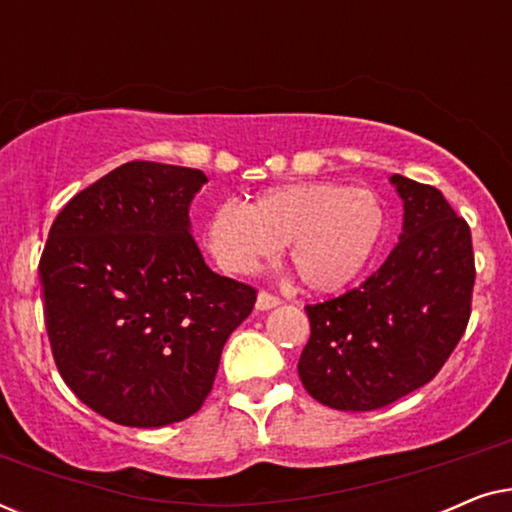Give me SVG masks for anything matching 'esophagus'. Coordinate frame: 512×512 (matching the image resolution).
<instances>
[{
	"label": "esophagus",
	"mask_w": 512,
	"mask_h": 512,
	"mask_svg": "<svg viewBox=\"0 0 512 512\" xmlns=\"http://www.w3.org/2000/svg\"><path fill=\"white\" fill-rule=\"evenodd\" d=\"M277 305H282V300H279L277 296H272V293H268V291H261L256 296V310L265 312V310H272V307H277Z\"/></svg>",
	"instance_id": "obj_1"
}]
</instances>
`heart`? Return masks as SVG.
Masks as SVG:
<instances>
[{
  "mask_svg": "<svg viewBox=\"0 0 512 512\" xmlns=\"http://www.w3.org/2000/svg\"><path fill=\"white\" fill-rule=\"evenodd\" d=\"M387 214L368 188L335 181L270 186L244 209L216 207L205 242L223 270L251 275L289 244V261L307 289L333 293L359 279L384 237Z\"/></svg>",
  "mask_w": 512,
  "mask_h": 512,
  "instance_id": "obj_1",
  "label": "heart"
}]
</instances>
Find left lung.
I'll return each mask as SVG.
<instances>
[{
    "label": "left lung",
    "instance_id": "8db88e82",
    "mask_svg": "<svg viewBox=\"0 0 512 512\" xmlns=\"http://www.w3.org/2000/svg\"><path fill=\"white\" fill-rule=\"evenodd\" d=\"M403 228L382 268L345 296L307 305L298 375L312 398L366 412L431 382L471 317V228L438 188L389 177Z\"/></svg>",
    "mask_w": 512,
    "mask_h": 512
}]
</instances>
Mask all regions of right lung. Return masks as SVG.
<instances>
[{"mask_svg":"<svg viewBox=\"0 0 512 512\" xmlns=\"http://www.w3.org/2000/svg\"><path fill=\"white\" fill-rule=\"evenodd\" d=\"M202 170L132 160L74 195L39 261L44 319L67 387L97 415L153 429L212 391L256 291L209 270L191 230Z\"/></svg>","mask_w":512,"mask_h":512,"instance_id":"right-lung-1","label":"right lung"}]
</instances>
